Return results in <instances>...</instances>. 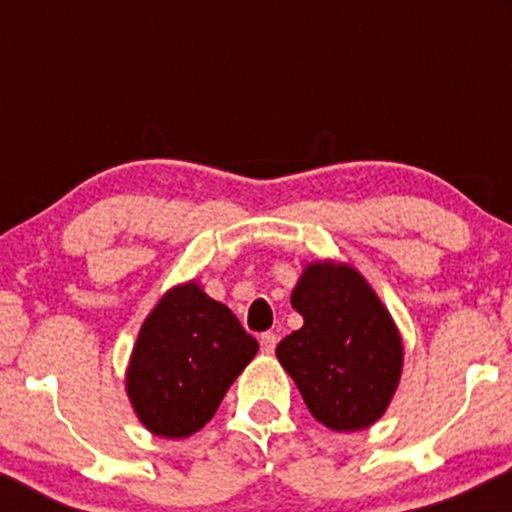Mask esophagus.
<instances>
[{"label":"esophagus","mask_w":512,"mask_h":512,"mask_svg":"<svg viewBox=\"0 0 512 512\" xmlns=\"http://www.w3.org/2000/svg\"><path fill=\"white\" fill-rule=\"evenodd\" d=\"M260 347H262V352H265V354L275 352V347H277V334H275V332L260 334Z\"/></svg>","instance_id":"1"}]
</instances>
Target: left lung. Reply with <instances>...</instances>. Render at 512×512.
<instances>
[{
	"label": "left lung",
	"instance_id": "1",
	"mask_svg": "<svg viewBox=\"0 0 512 512\" xmlns=\"http://www.w3.org/2000/svg\"><path fill=\"white\" fill-rule=\"evenodd\" d=\"M292 307L302 329L277 344V359L304 404L332 431L371 426L401 376V337L364 277L347 265L314 262L299 277Z\"/></svg>",
	"mask_w": 512,
	"mask_h": 512
}]
</instances>
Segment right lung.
Segmentation results:
<instances>
[{
	"label": "right lung",
	"mask_w": 512,
	"mask_h": 512,
	"mask_svg": "<svg viewBox=\"0 0 512 512\" xmlns=\"http://www.w3.org/2000/svg\"><path fill=\"white\" fill-rule=\"evenodd\" d=\"M260 344L195 282L170 289L138 334L126 389L148 431L185 438L218 411Z\"/></svg>",
	"instance_id": "1"
}]
</instances>
